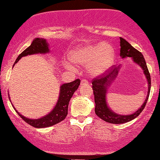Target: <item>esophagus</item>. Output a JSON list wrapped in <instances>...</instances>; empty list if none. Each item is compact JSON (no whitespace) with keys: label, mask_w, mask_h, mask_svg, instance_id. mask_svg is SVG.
<instances>
[{"label":"esophagus","mask_w":160,"mask_h":160,"mask_svg":"<svg viewBox=\"0 0 160 160\" xmlns=\"http://www.w3.org/2000/svg\"><path fill=\"white\" fill-rule=\"evenodd\" d=\"M88 84V81L84 79V78L82 79V81H81V84Z\"/></svg>","instance_id":"34e87169"}]
</instances>
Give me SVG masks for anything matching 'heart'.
Segmentation results:
<instances>
[{
  "mask_svg": "<svg viewBox=\"0 0 160 160\" xmlns=\"http://www.w3.org/2000/svg\"><path fill=\"white\" fill-rule=\"evenodd\" d=\"M70 59L74 64L88 67L92 74L98 75L105 71L113 64L114 50L108 43L88 44L71 51ZM64 64L69 69H73L70 62H65Z\"/></svg>",
  "mask_w": 160,
  "mask_h": 160,
  "instance_id": "b5f03b06",
  "label": "heart"
}]
</instances>
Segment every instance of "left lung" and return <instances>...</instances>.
<instances>
[{"instance_id":"left-lung-1","label":"left lung","mask_w":160,"mask_h":160,"mask_svg":"<svg viewBox=\"0 0 160 160\" xmlns=\"http://www.w3.org/2000/svg\"><path fill=\"white\" fill-rule=\"evenodd\" d=\"M120 47H121L120 56L122 58L131 57L133 59V61L138 64L140 65L141 68H142L144 73L146 76L148 83V92L147 98L145 102L136 113L126 116L118 115V114L112 112L108 108V106L106 104L105 96L107 87L109 85L110 82H112V80L117 75L119 68V67H115L113 70H110L109 69L108 70L105 71L104 73H102L100 76L94 78L92 80V88L93 90L94 100H95L96 103L95 113L98 117L101 118L104 121L112 124L125 123V122L131 121L136 117H137L140 113H142V111L146 105L147 101L149 97L150 91H151V76H150V72L147 68L146 62H145L142 54L133 46H131V44H130V43L128 42L125 39L122 38H120Z\"/></svg>"}]
</instances>
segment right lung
Masks as SVG:
<instances>
[{
    "label": "right lung",
    "instance_id": "right-lung-1",
    "mask_svg": "<svg viewBox=\"0 0 160 160\" xmlns=\"http://www.w3.org/2000/svg\"><path fill=\"white\" fill-rule=\"evenodd\" d=\"M49 52L48 44L46 42V40L44 38H35L32 41V44L29 47H27L26 50L23 51L18 57L15 64L18 62L19 59L23 56H28V55L35 54V53H46ZM80 79L77 78L73 82L70 83L64 84L61 87V91L59 98L57 102L56 107L50 112L48 115L38 119H29L24 116L21 115L18 112H16L18 114L21 116V118L23 121L29 124V125L34 128H41L50 127L58 122L63 121L65 119L68 111V104L70 98H72L74 92L78 89L80 84Z\"/></svg>",
    "mask_w": 160,
    "mask_h": 160
}]
</instances>
